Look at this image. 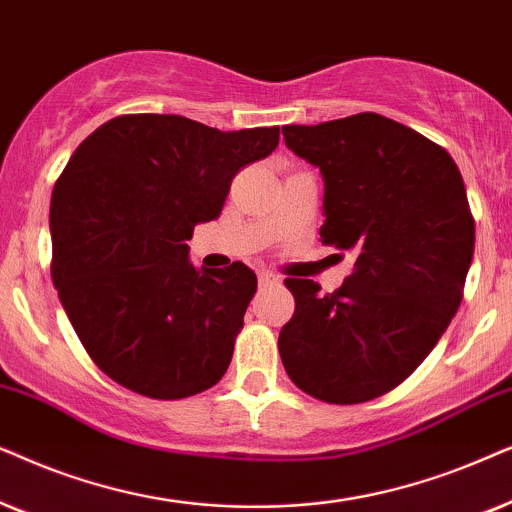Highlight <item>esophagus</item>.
Here are the masks:
<instances>
[{
	"instance_id": "34e87169",
	"label": "esophagus",
	"mask_w": 512,
	"mask_h": 512,
	"mask_svg": "<svg viewBox=\"0 0 512 512\" xmlns=\"http://www.w3.org/2000/svg\"><path fill=\"white\" fill-rule=\"evenodd\" d=\"M257 281H260V288H271V285L278 283V278L274 274H269V271H260V274H257Z\"/></svg>"
}]
</instances>
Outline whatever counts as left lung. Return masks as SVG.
Here are the masks:
<instances>
[{"mask_svg":"<svg viewBox=\"0 0 512 512\" xmlns=\"http://www.w3.org/2000/svg\"><path fill=\"white\" fill-rule=\"evenodd\" d=\"M283 138L323 175V243L356 257L327 295L285 278L283 367L323 403H367L424 363L459 309L475 248L463 177L440 145L374 112L283 126Z\"/></svg>","mask_w":512,"mask_h":512,"instance_id":"left-lung-1","label":"left lung"}]
</instances>
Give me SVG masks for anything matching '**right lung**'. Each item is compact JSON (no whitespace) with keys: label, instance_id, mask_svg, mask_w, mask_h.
I'll list each match as a JSON object with an SVG mask.
<instances>
[{"label":"right lung","instance_id":"add662e5","mask_svg":"<svg viewBox=\"0 0 512 512\" xmlns=\"http://www.w3.org/2000/svg\"><path fill=\"white\" fill-rule=\"evenodd\" d=\"M281 128L217 131L126 114L93 131L51 196V276L93 363L131 391L180 400L215 386L257 290L245 264L196 269L187 241Z\"/></svg>","mask_w":512,"mask_h":512}]
</instances>
